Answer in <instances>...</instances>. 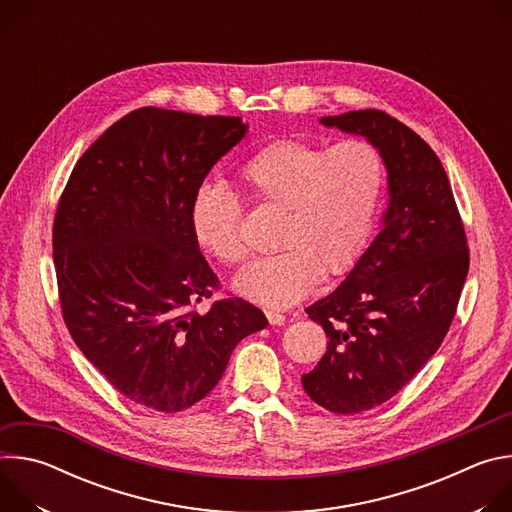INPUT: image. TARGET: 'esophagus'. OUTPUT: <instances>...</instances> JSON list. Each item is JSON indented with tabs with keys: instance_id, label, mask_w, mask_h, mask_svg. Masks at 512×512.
<instances>
[{
	"instance_id": "esophagus-1",
	"label": "esophagus",
	"mask_w": 512,
	"mask_h": 512,
	"mask_svg": "<svg viewBox=\"0 0 512 512\" xmlns=\"http://www.w3.org/2000/svg\"><path fill=\"white\" fill-rule=\"evenodd\" d=\"M265 316H267L269 324H273V326H283V324L287 322V318H285L283 314H279V312H273V310H267V312H265Z\"/></svg>"
}]
</instances>
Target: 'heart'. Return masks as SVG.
<instances>
[{
    "label": "heart",
    "instance_id": "1",
    "mask_svg": "<svg viewBox=\"0 0 512 512\" xmlns=\"http://www.w3.org/2000/svg\"><path fill=\"white\" fill-rule=\"evenodd\" d=\"M247 198L281 210L277 255L247 267L235 287L263 306L304 300L320 275H346L367 249L387 188L379 145L350 137L334 145L283 137L265 143L241 168ZM243 198L225 184L200 186L192 202L198 243L218 261L237 267L247 255Z\"/></svg>",
    "mask_w": 512,
    "mask_h": 512
}]
</instances>
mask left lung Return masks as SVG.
<instances>
[{
  "label": "left lung",
  "instance_id": "1",
  "mask_svg": "<svg viewBox=\"0 0 512 512\" xmlns=\"http://www.w3.org/2000/svg\"><path fill=\"white\" fill-rule=\"evenodd\" d=\"M322 123L379 145L389 172L383 229L332 294L306 308L328 346L302 385L324 409L350 415L389 401L440 348L470 249L448 174L413 129L379 109Z\"/></svg>",
  "mask_w": 512,
  "mask_h": 512
}]
</instances>
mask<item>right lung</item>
<instances>
[{
	"label": "right lung",
	"mask_w": 512,
	"mask_h": 512,
	"mask_svg": "<svg viewBox=\"0 0 512 512\" xmlns=\"http://www.w3.org/2000/svg\"><path fill=\"white\" fill-rule=\"evenodd\" d=\"M245 131L241 117L135 109L81 156L58 200L52 257L64 324L143 407H192L221 381L235 346L267 326L235 296L196 312L221 281L198 249L192 202Z\"/></svg>",
	"instance_id": "obj_1"
}]
</instances>
